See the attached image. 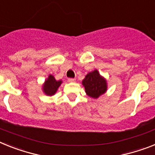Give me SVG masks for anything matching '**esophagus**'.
<instances>
[{
  "label": "esophagus",
  "mask_w": 155,
  "mask_h": 155,
  "mask_svg": "<svg viewBox=\"0 0 155 155\" xmlns=\"http://www.w3.org/2000/svg\"><path fill=\"white\" fill-rule=\"evenodd\" d=\"M68 80V82H71V83H74V82H75V79H74V78H69Z\"/></svg>",
  "instance_id": "esophagus-1"
}]
</instances>
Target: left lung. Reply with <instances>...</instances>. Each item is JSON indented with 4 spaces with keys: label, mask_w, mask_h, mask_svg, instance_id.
<instances>
[{
    "label": "left lung",
    "mask_w": 155,
    "mask_h": 155,
    "mask_svg": "<svg viewBox=\"0 0 155 155\" xmlns=\"http://www.w3.org/2000/svg\"><path fill=\"white\" fill-rule=\"evenodd\" d=\"M83 85L85 87L86 93L90 97L97 98L106 91V80L99 75L97 70H94L86 75L83 80Z\"/></svg>",
    "instance_id": "1"
}]
</instances>
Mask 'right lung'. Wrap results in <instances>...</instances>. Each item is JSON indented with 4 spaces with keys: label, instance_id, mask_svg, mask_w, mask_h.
<instances>
[{
    "label": "right lung",
    "instance_id": "obj_1",
    "mask_svg": "<svg viewBox=\"0 0 155 155\" xmlns=\"http://www.w3.org/2000/svg\"><path fill=\"white\" fill-rule=\"evenodd\" d=\"M61 83L62 81H61V80L57 81L53 75H49V78L45 80V84L43 85L44 92L47 95H53L56 93L57 90L59 87V86L61 84Z\"/></svg>",
    "mask_w": 155,
    "mask_h": 155
}]
</instances>
